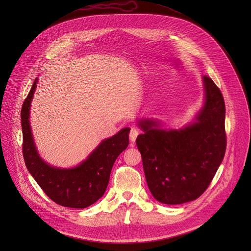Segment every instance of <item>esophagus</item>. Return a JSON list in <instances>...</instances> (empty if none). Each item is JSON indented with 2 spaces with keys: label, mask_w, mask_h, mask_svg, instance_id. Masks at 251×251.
Masks as SVG:
<instances>
[{
  "label": "esophagus",
  "mask_w": 251,
  "mask_h": 251,
  "mask_svg": "<svg viewBox=\"0 0 251 251\" xmlns=\"http://www.w3.org/2000/svg\"><path fill=\"white\" fill-rule=\"evenodd\" d=\"M138 134H139V131H138V129H137V128H135V127H132V128H131V130H130V134H129L130 141L134 143V142H135V140H136V138H137V136H138Z\"/></svg>",
  "instance_id": "obj_1"
}]
</instances>
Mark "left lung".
Instances as JSON below:
<instances>
[{"mask_svg": "<svg viewBox=\"0 0 251 251\" xmlns=\"http://www.w3.org/2000/svg\"><path fill=\"white\" fill-rule=\"evenodd\" d=\"M204 101L194 121L163 129L154 119H139L136 138L148 186L165 204L192 201L206 190L226 151L225 101L212 79L202 77Z\"/></svg>", "mask_w": 251, "mask_h": 251, "instance_id": "obj_1", "label": "left lung"}]
</instances>
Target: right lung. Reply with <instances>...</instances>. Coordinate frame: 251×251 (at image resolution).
<instances>
[{"mask_svg": "<svg viewBox=\"0 0 251 251\" xmlns=\"http://www.w3.org/2000/svg\"><path fill=\"white\" fill-rule=\"evenodd\" d=\"M38 78L25 99L21 110L23 157L26 168L44 192L56 203L85 208L98 201L108 187L113 165L129 144L130 128L101 140L84 161L73 168L54 167L39 155L31 132L29 114Z\"/></svg>", "mask_w": 251, "mask_h": 251, "instance_id": "add662e5", "label": "right lung"}]
</instances>
